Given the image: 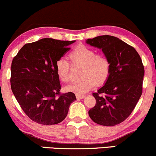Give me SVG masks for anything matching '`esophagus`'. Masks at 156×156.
Instances as JSON below:
<instances>
[{"label": "esophagus", "mask_w": 156, "mask_h": 156, "mask_svg": "<svg viewBox=\"0 0 156 156\" xmlns=\"http://www.w3.org/2000/svg\"><path fill=\"white\" fill-rule=\"evenodd\" d=\"M76 97L78 99H83L84 97H85V95H83V94H76Z\"/></svg>", "instance_id": "obj_1"}]
</instances>
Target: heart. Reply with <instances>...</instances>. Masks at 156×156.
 Returning <instances> with one entry per match:
<instances>
[{"label": "heart", "mask_w": 156, "mask_h": 156, "mask_svg": "<svg viewBox=\"0 0 156 156\" xmlns=\"http://www.w3.org/2000/svg\"><path fill=\"white\" fill-rule=\"evenodd\" d=\"M73 64L83 65L80 78L78 81L73 82L66 87L68 91L83 94L90 91L95 85L102 86L107 81L110 74V62L106 56L96 54L92 48L79 45L68 54ZM58 78L62 82L70 79V65L64 59H58L55 65Z\"/></svg>", "instance_id": "obj_1"}]
</instances>
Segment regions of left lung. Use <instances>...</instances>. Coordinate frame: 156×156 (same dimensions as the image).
<instances>
[{"instance_id":"obj_1","label":"left lung","mask_w":156,"mask_h":156,"mask_svg":"<svg viewBox=\"0 0 156 156\" xmlns=\"http://www.w3.org/2000/svg\"><path fill=\"white\" fill-rule=\"evenodd\" d=\"M86 43L102 49L110 62V74L102 87L93 93L96 105L89 110L91 120L113 126L130 115L142 92L144 69L134 48L111 35L89 38Z\"/></svg>"}]
</instances>
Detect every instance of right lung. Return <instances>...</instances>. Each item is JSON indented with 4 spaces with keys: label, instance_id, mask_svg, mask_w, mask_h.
Here are the masks:
<instances>
[{
    "label": "right lung",
    "instance_id": "add662e5",
    "mask_svg": "<svg viewBox=\"0 0 156 156\" xmlns=\"http://www.w3.org/2000/svg\"><path fill=\"white\" fill-rule=\"evenodd\" d=\"M76 41L43 38L24 45L13 59L11 88L24 113L43 125L57 124L66 118L73 92L60 94L61 86L55 70L58 59Z\"/></svg>",
    "mask_w": 156,
    "mask_h": 156
}]
</instances>
